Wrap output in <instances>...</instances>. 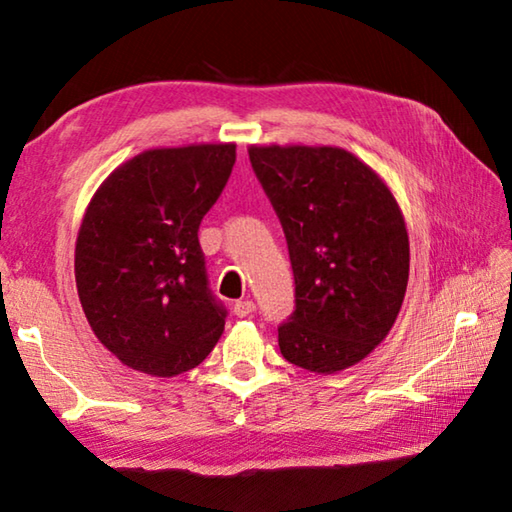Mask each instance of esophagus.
I'll return each mask as SVG.
<instances>
[{
    "instance_id": "1",
    "label": "esophagus",
    "mask_w": 512,
    "mask_h": 512,
    "mask_svg": "<svg viewBox=\"0 0 512 512\" xmlns=\"http://www.w3.org/2000/svg\"><path fill=\"white\" fill-rule=\"evenodd\" d=\"M232 311H235L237 318H246L255 311V302L253 300H237L235 307H232Z\"/></svg>"
}]
</instances>
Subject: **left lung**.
<instances>
[{"label": "left lung", "mask_w": 512, "mask_h": 512, "mask_svg": "<svg viewBox=\"0 0 512 512\" xmlns=\"http://www.w3.org/2000/svg\"><path fill=\"white\" fill-rule=\"evenodd\" d=\"M250 164L287 237L296 311L277 327L282 357L332 375L368 357L400 314L409 232L375 169L339 146L253 144Z\"/></svg>", "instance_id": "obj_1"}]
</instances>
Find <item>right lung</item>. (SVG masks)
<instances>
[{"instance_id": "add662e5", "label": "right lung", "mask_w": 512, "mask_h": 512, "mask_svg": "<svg viewBox=\"0 0 512 512\" xmlns=\"http://www.w3.org/2000/svg\"><path fill=\"white\" fill-rule=\"evenodd\" d=\"M235 160L232 142L149 149L94 192L76 237V289L94 336L124 366L176 377L219 343L225 309L207 289L198 225Z\"/></svg>"}]
</instances>
